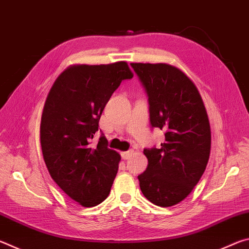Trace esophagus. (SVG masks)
<instances>
[{
	"label": "esophagus",
	"instance_id": "34e87169",
	"mask_svg": "<svg viewBox=\"0 0 249 249\" xmlns=\"http://www.w3.org/2000/svg\"><path fill=\"white\" fill-rule=\"evenodd\" d=\"M134 153L133 150H128V151H123V153H122L121 155H122V158H123L124 160H126V159H128L130 156H132V154Z\"/></svg>",
	"mask_w": 249,
	"mask_h": 249
}]
</instances>
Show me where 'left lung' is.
I'll list each match as a JSON object with an SVG mask.
<instances>
[{"instance_id":"1","label":"left lung","mask_w":249,"mask_h":249,"mask_svg":"<svg viewBox=\"0 0 249 249\" xmlns=\"http://www.w3.org/2000/svg\"><path fill=\"white\" fill-rule=\"evenodd\" d=\"M148 94L150 123L163 129L160 148L144 149L146 171L138 176L147 200L162 208L180 203L208 165L211 127L195 82L169 64H130Z\"/></svg>"}]
</instances>
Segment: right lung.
<instances>
[{
	"mask_svg": "<svg viewBox=\"0 0 249 249\" xmlns=\"http://www.w3.org/2000/svg\"><path fill=\"white\" fill-rule=\"evenodd\" d=\"M126 61L71 65L54 80L40 120V146L49 175L84 208L103 202L119 170L121 155L107 148L99 129L105 105L121 82L133 78Z\"/></svg>",
	"mask_w": 249,
	"mask_h": 249,
	"instance_id": "obj_1",
	"label": "right lung"
}]
</instances>
